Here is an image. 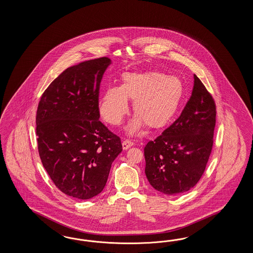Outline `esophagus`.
<instances>
[{"mask_svg": "<svg viewBox=\"0 0 253 253\" xmlns=\"http://www.w3.org/2000/svg\"><path fill=\"white\" fill-rule=\"evenodd\" d=\"M133 145H134L133 142H131L130 140L126 139V140H124L123 142V148L124 150H127L128 148H130V146H132Z\"/></svg>", "mask_w": 253, "mask_h": 253, "instance_id": "esophagus-1", "label": "esophagus"}]
</instances>
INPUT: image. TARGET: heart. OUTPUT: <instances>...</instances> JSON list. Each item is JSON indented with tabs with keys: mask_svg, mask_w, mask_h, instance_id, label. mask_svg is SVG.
I'll return each mask as SVG.
<instances>
[{
	"mask_svg": "<svg viewBox=\"0 0 253 253\" xmlns=\"http://www.w3.org/2000/svg\"><path fill=\"white\" fill-rule=\"evenodd\" d=\"M184 92V84L176 77L157 71L126 73L120 87H108L102 92L100 114L107 123L120 125L129 111V98L133 101L136 115L130 132L139 130L143 124L149 129H161L175 115Z\"/></svg>",
	"mask_w": 253,
	"mask_h": 253,
	"instance_id": "b5f03b06",
	"label": "heart"
}]
</instances>
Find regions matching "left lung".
<instances>
[{
  "label": "left lung",
  "mask_w": 253,
  "mask_h": 253,
  "mask_svg": "<svg viewBox=\"0 0 253 253\" xmlns=\"http://www.w3.org/2000/svg\"><path fill=\"white\" fill-rule=\"evenodd\" d=\"M216 106L194 75L191 97L180 117L145 146L146 178L165 195L190 190L202 176L213 145Z\"/></svg>",
  "instance_id": "left-lung-1"
}]
</instances>
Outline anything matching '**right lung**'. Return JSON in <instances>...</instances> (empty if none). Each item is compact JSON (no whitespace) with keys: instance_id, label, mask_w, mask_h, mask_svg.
<instances>
[{"instance_id":"add662e5","label":"right lung","mask_w":253,"mask_h":253,"mask_svg":"<svg viewBox=\"0 0 253 253\" xmlns=\"http://www.w3.org/2000/svg\"><path fill=\"white\" fill-rule=\"evenodd\" d=\"M108 57L64 70L42 93L36 114L40 158L55 186L69 197L92 199L103 191L121 138L99 121L101 80Z\"/></svg>"}]
</instances>
